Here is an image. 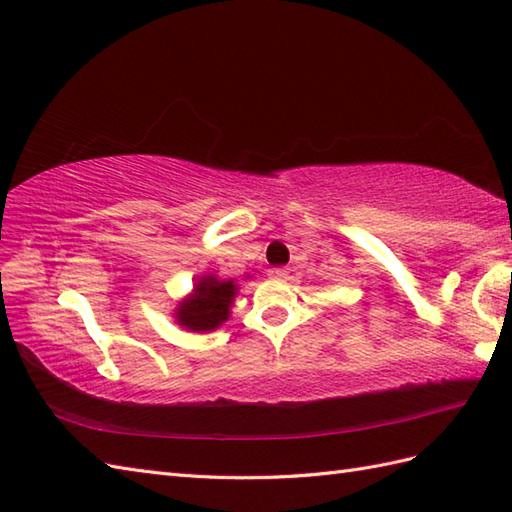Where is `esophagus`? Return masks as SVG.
Listing matches in <instances>:
<instances>
[{"label": "esophagus", "instance_id": "esophagus-1", "mask_svg": "<svg viewBox=\"0 0 512 512\" xmlns=\"http://www.w3.org/2000/svg\"><path fill=\"white\" fill-rule=\"evenodd\" d=\"M268 275L273 279H286L288 277V270L286 268H270Z\"/></svg>", "mask_w": 512, "mask_h": 512}]
</instances>
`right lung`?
Wrapping results in <instances>:
<instances>
[{
	"label": "right lung",
	"instance_id": "add662e5",
	"mask_svg": "<svg viewBox=\"0 0 512 512\" xmlns=\"http://www.w3.org/2000/svg\"><path fill=\"white\" fill-rule=\"evenodd\" d=\"M237 295V284L233 279H217L215 275H204L193 288V295H188L179 308L175 317L179 326L195 333H206L222 326L230 317V306Z\"/></svg>",
	"mask_w": 512,
	"mask_h": 512
}]
</instances>
